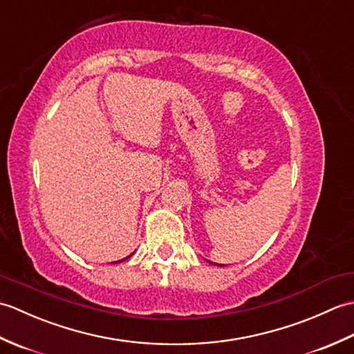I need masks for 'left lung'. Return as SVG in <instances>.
Wrapping results in <instances>:
<instances>
[{
  "label": "left lung",
  "mask_w": 354,
  "mask_h": 354,
  "mask_svg": "<svg viewBox=\"0 0 354 354\" xmlns=\"http://www.w3.org/2000/svg\"><path fill=\"white\" fill-rule=\"evenodd\" d=\"M208 261V260H207ZM209 263H212V261H209ZM213 265H216V266H223V265H217V263H213Z\"/></svg>",
  "instance_id": "1"
}]
</instances>
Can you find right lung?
I'll use <instances>...</instances> for the list:
<instances>
[{
    "label": "right lung",
    "instance_id": "obj_1",
    "mask_svg": "<svg viewBox=\"0 0 354 354\" xmlns=\"http://www.w3.org/2000/svg\"><path fill=\"white\" fill-rule=\"evenodd\" d=\"M132 255V254H131ZM131 255H129V257H131ZM129 257H126V259H129ZM126 259H122V260H118V261H114V265H115V263H122L123 260H126Z\"/></svg>",
    "mask_w": 354,
    "mask_h": 354
}]
</instances>
